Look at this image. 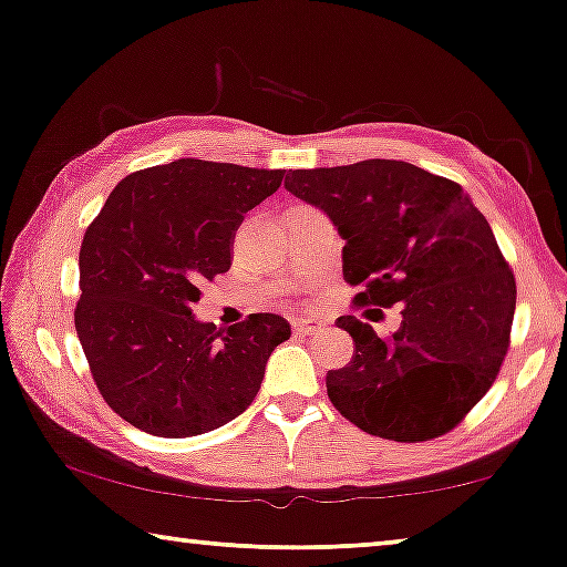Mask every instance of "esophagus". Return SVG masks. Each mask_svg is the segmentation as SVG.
Returning <instances> with one entry per match:
<instances>
[{
	"label": "esophagus",
	"mask_w": 567,
	"mask_h": 567,
	"mask_svg": "<svg viewBox=\"0 0 567 567\" xmlns=\"http://www.w3.org/2000/svg\"><path fill=\"white\" fill-rule=\"evenodd\" d=\"M291 330L297 332V336H315V332L324 330V322L312 320V317H297V320H291Z\"/></svg>",
	"instance_id": "1"
}]
</instances>
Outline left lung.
<instances>
[{
  "instance_id": "left-lung-1",
  "label": "left lung",
  "mask_w": 567,
  "mask_h": 567,
  "mask_svg": "<svg viewBox=\"0 0 567 567\" xmlns=\"http://www.w3.org/2000/svg\"><path fill=\"white\" fill-rule=\"evenodd\" d=\"M286 190L346 239L353 305L402 307L390 338L338 317L355 351L328 371L330 402L371 436H444L491 390L511 343L516 278L491 224L462 185L400 159L289 169Z\"/></svg>"
}]
</instances>
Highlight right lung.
I'll return each mask as SVG.
<instances>
[{
  "mask_svg": "<svg viewBox=\"0 0 567 567\" xmlns=\"http://www.w3.org/2000/svg\"><path fill=\"white\" fill-rule=\"evenodd\" d=\"M284 169L175 159L115 185L80 250L74 328L100 394L144 433L188 439L245 413L270 353L291 338L278 315L216 330L190 305L227 274L245 214Z\"/></svg>",
  "mask_w": 567,
  "mask_h": 567,
  "instance_id": "add662e5",
  "label": "right lung"
}]
</instances>
